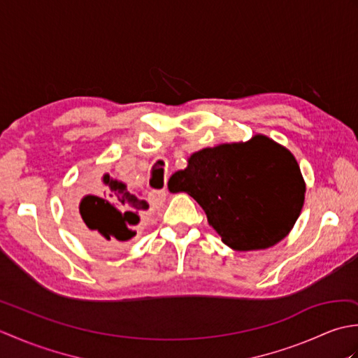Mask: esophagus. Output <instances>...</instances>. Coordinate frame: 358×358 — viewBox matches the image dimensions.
I'll list each match as a JSON object with an SVG mask.
<instances>
[{
    "label": "esophagus",
    "mask_w": 358,
    "mask_h": 358,
    "mask_svg": "<svg viewBox=\"0 0 358 358\" xmlns=\"http://www.w3.org/2000/svg\"><path fill=\"white\" fill-rule=\"evenodd\" d=\"M166 196H167L166 189H162V191H152L149 195V201L152 204H159L166 200Z\"/></svg>",
    "instance_id": "34e87169"
}]
</instances>
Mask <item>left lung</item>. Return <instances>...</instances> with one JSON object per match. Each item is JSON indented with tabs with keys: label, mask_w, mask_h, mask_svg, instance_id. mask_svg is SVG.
Listing matches in <instances>:
<instances>
[{
	"label": "left lung",
	"mask_w": 358,
	"mask_h": 358,
	"mask_svg": "<svg viewBox=\"0 0 358 358\" xmlns=\"http://www.w3.org/2000/svg\"><path fill=\"white\" fill-rule=\"evenodd\" d=\"M167 186L191 195L224 245L243 252L283 240L306 192L295 157L266 135L195 152Z\"/></svg>",
	"instance_id": "1"
}]
</instances>
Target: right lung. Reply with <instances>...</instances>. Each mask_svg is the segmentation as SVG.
I'll return each instance as SVG.
<instances>
[{
	"mask_svg": "<svg viewBox=\"0 0 358 358\" xmlns=\"http://www.w3.org/2000/svg\"><path fill=\"white\" fill-rule=\"evenodd\" d=\"M103 186H101V181ZM94 185V177L83 175L81 187L87 191ZM96 192L83 196L73 220L83 240L96 249L113 252L126 248L140 229L141 220L149 209L146 200L127 191L124 183L104 173L96 180Z\"/></svg>",
	"mask_w": 358,
	"mask_h": 358,
	"instance_id": "1",
	"label": "right lung"
}]
</instances>
